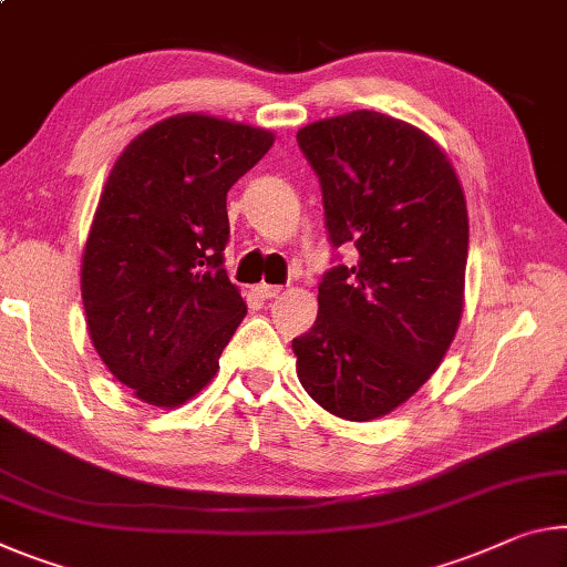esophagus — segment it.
Returning <instances> with one entry per match:
<instances>
[{
	"instance_id": "esophagus-1",
	"label": "esophagus",
	"mask_w": 567,
	"mask_h": 567,
	"mask_svg": "<svg viewBox=\"0 0 567 567\" xmlns=\"http://www.w3.org/2000/svg\"><path fill=\"white\" fill-rule=\"evenodd\" d=\"M255 292H257L259 298H262V300H272V298H277V295L282 292V287H277V285H267V282H259V285L255 287Z\"/></svg>"
}]
</instances>
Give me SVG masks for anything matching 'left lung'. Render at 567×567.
Wrapping results in <instances>:
<instances>
[{"label": "left lung", "instance_id": "left-lung-1", "mask_svg": "<svg viewBox=\"0 0 567 567\" xmlns=\"http://www.w3.org/2000/svg\"><path fill=\"white\" fill-rule=\"evenodd\" d=\"M332 247L355 265L318 285V320L292 340L302 389L348 421L409 401L462 318L470 219L454 166L424 131L375 111L305 125Z\"/></svg>", "mask_w": 567, "mask_h": 567}]
</instances>
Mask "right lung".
<instances>
[{
	"instance_id": "obj_1",
	"label": "right lung",
	"mask_w": 567,
	"mask_h": 567,
	"mask_svg": "<svg viewBox=\"0 0 567 567\" xmlns=\"http://www.w3.org/2000/svg\"><path fill=\"white\" fill-rule=\"evenodd\" d=\"M272 133L174 115L125 146L83 255L90 340L121 383L174 409L214 379L247 305L224 269L227 192Z\"/></svg>"
}]
</instances>
